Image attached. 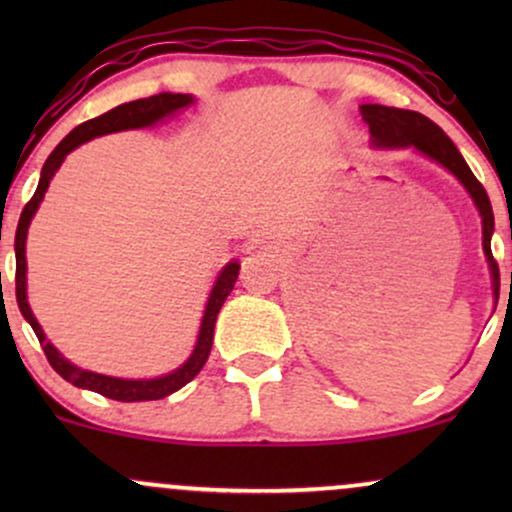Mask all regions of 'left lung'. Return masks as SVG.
<instances>
[{
	"mask_svg": "<svg viewBox=\"0 0 512 512\" xmlns=\"http://www.w3.org/2000/svg\"><path fill=\"white\" fill-rule=\"evenodd\" d=\"M361 115L366 120L370 129V137H373L375 149H407L414 146L416 151L433 158L443 168H448L457 180L462 182L464 190L469 192V197L477 204L481 223H484V255L489 260L491 267V279H493V293L498 296V286H501V274H498V264L491 255V236H493V209L486 195L484 185L474 178V173L469 170L467 161H464L457 146L450 142L448 134L440 129L436 122L428 120L426 115L414 113V110H402V108H385V105H361Z\"/></svg>",
	"mask_w": 512,
	"mask_h": 512,
	"instance_id": "1",
	"label": "left lung"
}]
</instances>
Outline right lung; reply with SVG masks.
Here are the masks:
<instances>
[{
	"label": "right lung",
	"instance_id": "add662e5",
	"mask_svg": "<svg viewBox=\"0 0 512 512\" xmlns=\"http://www.w3.org/2000/svg\"><path fill=\"white\" fill-rule=\"evenodd\" d=\"M195 98L187 96V93H158V96L151 98H139V101L132 103H122L117 108L108 110V113L93 117V120L81 122L79 127H74L67 137L57 144V149L52 151L45 161L43 173H40V182L38 190L31 197V202L26 204L21 211L19 219V228H16V303H19L21 315L31 322L35 337H38L40 346H43L45 356H48L50 366L62 375L67 383H72L76 387H84V390H93L98 395L108 397V399H117V402H149V399H163L173 392H178L180 387H185L192 378L202 370L204 363H207L209 351H211V342H214V325H216V315H219L223 301L228 298V293L233 291V284L238 279V262H228L226 267L221 269L219 279H216L214 289L209 293L207 308H204V317H202V327H199V337H197V346L192 351V356L182 363L180 368H175L173 373L161 375V378H151V380H125V378H113V375H101L93 373V370H84L74 363H69L60 351L55 349L45 337L43 327L38 325L35 320L31 305H28L26 298V236H28V226H31L33 214L38 211L40 202H43L45 192H48V185L52 180V175L57 173V168L62 166L64 156L69 151H74L76 146H81L84 142H91V139L103 137V134L110 132H122V129H139V127H151L156 125L158 120L163 117L178 113V110L187 108Z\"/></svg>",
	"mask_w": 512,
	"mask_h": 512
}]
</instances>
